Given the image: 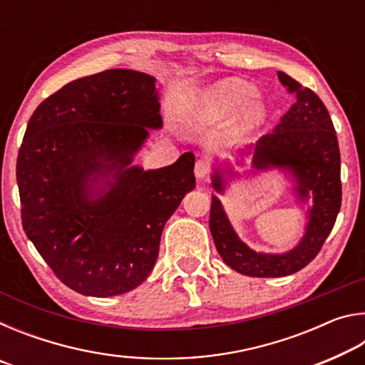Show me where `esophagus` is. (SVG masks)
I'll list each match as a JSON object with an SVG mask.
<instances>
[{
    "label": "esophagus",
    "mask_w": 365,
    "mask_h": 365,
    "mask_svg": "<svg viewBox=\"0 0 365 365\" xmlns=\"http://www.w3.org/2000/svg\"><path fill=\"white\" fill-rule=\"evenodd\" d=\"M209 172H211V165H209L207 160H205V159L196 160V164H195V175H196V178H200V180H202V178L207 177Z\"/></svg>",
    "instance_id": "obj_1"
}]
</instances>
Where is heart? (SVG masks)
Instances as JSON below:
<instances>
[{
  "label": "heart",
  "instance_id": "heart-1",
  "mask_svg": "<svg viewBox=\"0 0 365 365\" xmlns=\"http://www.w3.org/2000/svg\"><path fill=\"white\" fill-rule=\"evenodd\" d=\"M252 95H255V88L250 83L237 78L225 80V82L219 83L215 88L209 91L205 104H202L201 114L206 120L230 119L232 115H235L242 109L246 102L251 100ZM264 119V103L261 100H252L240 113L238 125L243 132H250L261 125Z\"/></svg>",
  "mask_w": 365,
  "mask_h": 365
}]
</instances>
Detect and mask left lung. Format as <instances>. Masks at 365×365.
<instances>
[{"instance_id":"1","label":"left lung","mask_w":365,"mask_h":365,"mask_svg":"<svg viewBox=\"0 0 365 365\" xmlns=\"http://www.w3.org/2000/svg\"><path fill=\"white\" fill-rule=\"evenodd\" d=\"M279 80L294 95L293 106L280 123L252 146V169H280L293 177L296 196L311 201L301 242L283 255L257 252L238 238L217 196L212 195L209 228L224 262L248 277H287L312 261L329 237L341 207V164L336 132L329 110L312 90L279 72ZM251 150V146H250ZM251 153V151H250ZM255 170H251L255 174ZM232 168L214 169L212 187L224 195Z\"/></svg>"}]
</instances>
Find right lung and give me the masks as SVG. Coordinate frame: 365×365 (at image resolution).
Here are the masks:
<instances>
[{
  "instance_id": "add662e5",
  "label": "right lung",
  "mask_w": 365,
  "mask_h": 365,
  "mask_svg": "<svg viewBox=\"0 0 365 365\" xmlns=\"http://www.w3.org/2000/svg\"><path fill=\"white\" fill-rule=\"evenodd\" d=\"M156 78L110 69L64 85L35 109L17 156L22 227L73 292H132L159 255L165 222L195 188V154L130 165L163 127Z\"/></svg>"
}]
</instances>
